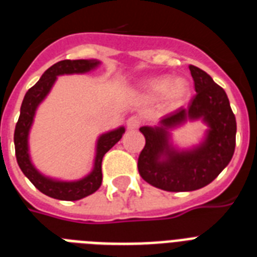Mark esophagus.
<instances>
[{
  "label": "esophagus",
  "mask_w": 257,
  "mask_h": 257,
  "mask_svg": "<svg viewBox=\"0 0 257 257\" xmlns=\"http://www.w3.org/2000/svg\"><path fill=\"white\" fill-rule=\"evenodd\" d=\"M141 125V118L139 116H132L129 117L128 121H126V126H128L129 131H135Z\"/></svg>",
  "instance_id": "1"
}]
</instances>
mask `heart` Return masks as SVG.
<instances>
[{"label": "heart", "instance_id": "b5f03b06", "mask_svg": "<svg viewBox=\"0 0 257 257\" xmlns=\"http://www.w3.org/2000/svg\"><path fill=\"white\" fill-rule=\"evenodd\" d=\"M145 92L151 97L164 96L165 102L169 106H179L187 100L189 94V82L184 78L171 77H156L147 81L144 85Z\"/></svg>", "mask_w": 257, "mask_h": 257}]
</instances>
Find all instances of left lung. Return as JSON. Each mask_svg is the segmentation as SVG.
I'll return each instance as SVG.
<instances>
[{"instance_id": "obj_1", "label": "left lung", "mask_w": 257, "mask_h": 257, "mask_svg": "<svg viewBox=\"0 0 257 257\" xmlns=\"http://www.w3.org/2000/svg\"><path fill=\"white\" fill-rule=\"evenodd\" d=\"M196 94L187 109L179 108L160 126H141L145 147L137 168L143 179L168 192H189L205 187L231 161L236 145V118L227 93L197 66L189 65ZM201 118L210 128L199 147L177 151L169 143V131L187 119Z\"/></svg>"}]
</instances>
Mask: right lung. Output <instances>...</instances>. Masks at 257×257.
I'll list each match as a JSON object with an SVG mask.
<instances>
[{"label":"right lung","instance_id":"obj_1","mask_svg":"<svg viewBox=\"0 0 257 257\" xmlns=\"http://www.w3.org/2000/svg\"><path fill=\"white\" fill-rule=\"evenodd\" d=\"M100 61L97 60H64L52 65L45 73L42 74L37 84L26 92L21 105V112L18 117L16 129H14V148H16V157L17 163L21 168L22 173L30 180V183L37 188L44 195L53 197L57 200H74L84 199L86 196L92 195L100 188L102 181V172H101V163L102 157L113 145L120 141L124 135V126L104 133L97 140L96 159H94V168L86 177L77 181H58V180L49 179L41 175L34 168L29 157V147H28V136H29L30 126L33 124V117L36 109L41 101L50 92L57 76L61 74L86 73L89 70L94 69Z\"/></svg>","mask_w":257,"mask_h":257}]
</instances>
